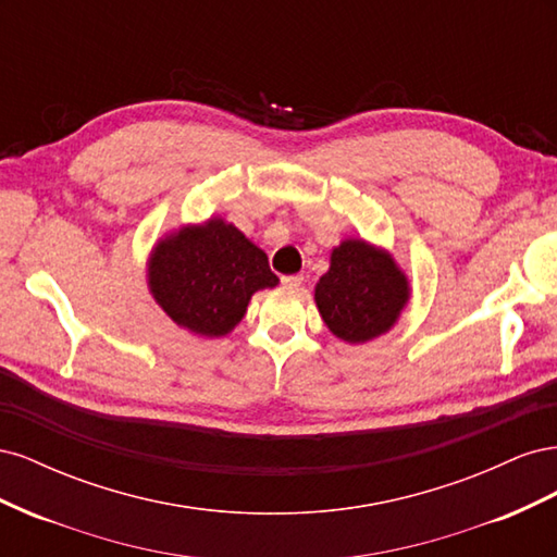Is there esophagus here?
<instances>
[{
    "label": "esophagus",
    "instance_id": "obj_1",
    "mask_svg": "<svg viewBox=\"0 0 557 557\" xmlns=\"http://www.w3.org/2000/svg\"><path fill=\"white\" fill-rule=\"evenodd\" d=\"M281 283L285 285V288H290V290H297L301 283H305V276L301 274H290V276H283L281 278Z\"/></svg>",
    "mask_w": 557,
    "mask_h": 557
}]
</instances>
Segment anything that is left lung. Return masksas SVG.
<instances>
[{
	"label": "left lung",
	"mask_w": 557,
	"mask_h": 557,
	"mask_svg": "<svg viewBox=\"0 0 557 557\" xmlns=\"http://www.w3.org/2000/svg\"><path fill=\"white\" fill-rule=\"evenodd\" d=\"M409 299V281L385 250L362 239L332 250L330 269L315 283V305L332 334L364 344L395 325Z\"/></svg>",
	"instance_id": "left-lung-1"
}]
</instances>
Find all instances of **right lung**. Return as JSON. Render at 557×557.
Segmentation results:
<instances>
[{
    "label": "right lung",
    "mask_w": 557,
    "mask_h": 557,
    "mask_svg": "<svg viewBox=\"0 0 557 557\" xmlns=\"http://www.w3.org/2000/svg\"><path fill=\"white\" fill-rule=\"evenodd\" d=\"M276 283L264 250L221 218L170 234L148 262V288L158 305L176 325L201 336L232 332L252 293Z\"/></svg>",
    "instance_id": "right-lung-1"
}]
</instances>
